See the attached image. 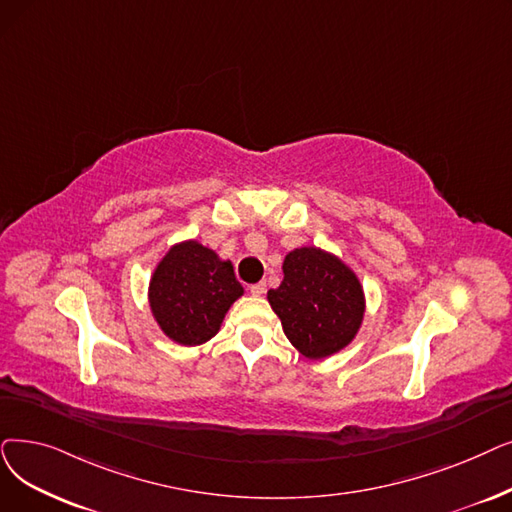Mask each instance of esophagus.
I'll return each instance as SVG.
<instances>
[{
    "instance_id": "34e87169",
    "label": "esophagus",
    "mask_w": 512,
    "mask_h": 512,
    "mask_svg": "<svg viewBox=\"0 0 512 512\" xmlns=\"http://www.w3.org/2000/svg\"><path fill=\"white\" fill-rule=\"evenodd\" d=\"M249 291H251V295H253V297H261V295L265 293V282H257V284H251Z\"/></svg>"
}]
</instances>
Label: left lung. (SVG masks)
I'll return each mask as SVG.
<instances>
[{"mask_svg": "<svg viewBox=\"0 0 512 512\" xmlns=\"http://www.w3.org/2000/svg\"><path fill=\"white\" fill-rule=\"evenodd\" d=\"M284 280L268 301L291 345L307 360L343 351L362 328L364 286L349 265L324 249L299 247L282 263Z\"/></svg>", "mask_w": 512, "mask_h": 512, "instance_id": "1", "label": "left lung"}]
</instances>
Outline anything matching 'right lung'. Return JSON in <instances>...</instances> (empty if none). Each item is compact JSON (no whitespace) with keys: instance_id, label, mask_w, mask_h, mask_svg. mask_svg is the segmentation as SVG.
Returning a JSON list of instances; mask_svg holds the SVG:
<instances>
[{"instance_id":"add662e5","label":"right lung","mask_w":512,"mask_h":512,"mask_svg":"<svg viewBox=\"0 0 512 512\" xmlns=\"http://www.w3.org/2000/svg\"><path fill=\"white\" fill-rule=\"evenodd\" d=\"M244 295L230 259L198 240H182L163 255L148 282V305L163 335L182 347L213 339L228 309Z\"/></svg>"}]
</instances>
